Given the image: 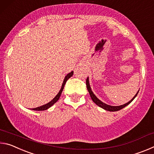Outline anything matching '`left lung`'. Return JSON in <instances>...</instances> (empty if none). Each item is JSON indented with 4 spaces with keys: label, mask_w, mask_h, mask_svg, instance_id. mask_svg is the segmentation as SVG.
Returning a JSON list of instances; mask_svg holds the SVG:
<instances>
[{
    "label": "left lung",
    "mask_w": 154,
    "mask_h": 154,
    "mask_svg": "<svg viewBox=\"0 0 154 154\" xmlns=\"http://www.w3.org/2000/svg\"><path fill=\"white\" fill-rule=\"evenodd\" d=\"M86 86H87V89L88 90V92H89V93H90V97H91V98H92V100H93V102L96 105H97L98 106H100V107L103 108V109H105V110L109 111H118L119 110H120V109L124 108L125 106H126L127 105H128L129 104L131 103L132 101L135 98V97L137 96L138 93H139V90L138 91L137 93L134 95V97L132 98L131 100H130L129 102H128L127 103L124 104V105H119V106H111V105H106V104L102 102V101H101L100 100H99V99L96 97V96L94 94L92 89H91L90 82H89V77H88L86 79Z\"/></svg>",
    "instance_id": "obj_1"
}]
</instances>
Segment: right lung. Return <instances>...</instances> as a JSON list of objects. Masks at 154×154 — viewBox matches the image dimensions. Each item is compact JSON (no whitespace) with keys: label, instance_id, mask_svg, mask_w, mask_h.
<instances>
[{"label":"right lung","instance_id":"obj_1","mask_svg":"<svg viewBox=\"0 0 154 154\" xmlns=\"http://www.w3.org/2000/svg\"><path fill=\"white\" fill-rule=\"evenodd\" d=\"M72 75H73V71H71V72L68 73L66 75V76H65L64 81H63V83H62V87L60 88V90L59 92L57 94V95L53 99H52L50 102H49L48 103L45 104V105H43L42 106H38V107H36V108L32 109V110H34V111H45V110H47V109H48L49 108H50L52 105H54V104H55L57 102V101L58 100V99L60 98V95H61V94L62 92V90H63V89H64V85L66 84V82H67V80L69 79L70 77H72Z\"/></svg>","mask_w":154,"mask_h":154}]
</instances>
